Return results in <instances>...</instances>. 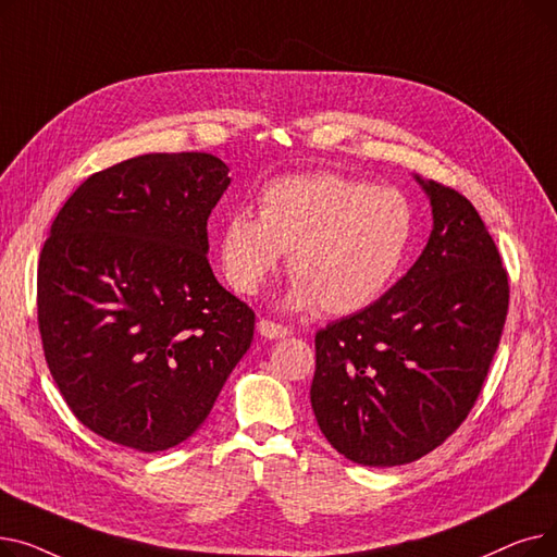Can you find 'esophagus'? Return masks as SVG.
<instances>
[{
	"label": "esophagus",
	"mask_w": 557,
	"mask_h": 557,
	"mask_svg": "<svg viewBox=\"0 0 557 557\" xmlns=\"http://www.w3.org/2000/svg\"><path fill=\"white\" fill-rule=\"evenodd\" d=\"M257 330H259L261 336H267V338H284V336L290 334L288 327H284V325H280V323H275V320H269V318H261L257 323Z\"/></svg>",
	"instance_id": "obj_1"
}]
</instances>
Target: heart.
I'll list each match as a JSON object with an SVG mask.
<instances>
[{
    "mask_svg": "<svg viewBox=\"0 0 557 557\" xmlns=\"http://www.w3.org/2000/svg\"><path fill=\"white\" fill-rule=\"evenodd\" d=\"M416 210L399 189L341 173L282 175L259 194V216L232 212L221 232L227 282L255 294L288 250L290 305L355 313L399 275Z\"/></svg>",
    "mask_w": 557,
    "mask_h": 557,
    "instance_id": "1",
    "label": "heart"
}]
</instances>
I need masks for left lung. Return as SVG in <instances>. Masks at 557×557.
Instances as JSON below:
<instances>
[{
  "instance_id": "1",
  "label": "left lung",
  "mask_w": 557,
  "mask_h": 557,
  "mask_svg": "<svg viewBox=\"0 0 557 557\" xmlns=\"http://www.w3.org/2000/svg\"><path fill=\"white\" fill-rule=\"evenodd\" d=\"M422 187L433 232L420 259L382 298L315 332L318 426L368 467L413 462L447 441L506 325L508 273L476 208L437 181Z\"/></svg>"
}]
</instances>
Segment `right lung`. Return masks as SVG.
<instances>
[{
    "label": "right lung",
    "mask_w": 557,
    "mask_h": 557,
    "mask_svg": "<svg viewBox=\"0 0 557 557\" xmlns=\"http://www.w3.org/2000/svg\"><path fill=\"white\" fill-rule=\"evenodd\" d=\"M227 185L212 153H149L92 173L51 223L38 263L45 359L72 413L110 443L181 445L248 352L255 311L208 259Z\"/></svg>",
    "instance_id": "1"
}]
</instances>
